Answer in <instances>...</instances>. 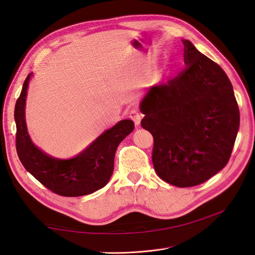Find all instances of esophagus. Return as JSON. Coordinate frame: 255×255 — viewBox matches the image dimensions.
I'll use <instances>...</instances> for the list:
<instances>
[{"label":"esophagus","mask_w":255,"mask_h":255,"mask_svg":"<svg viewBox=\"0 0 255 255\" xmlns=\"http://www.w3.org/2000/svg\"><path fill=\"white\" fill-rule=\"evenodd\" d=\"M129 117L132 118L135 122L136 126H139L140 125V121H141V115L138 113L137 109H133L132 111L129 112Z\"/></svg>","instance_id":"1"}]
</instances>
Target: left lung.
I'll return each instance as SVG.
<instances>
[{"label":"left lung","mask_w":255,"mask_h":255,"mask_svg":"<svg viewBox=\"0 0 255 255\" xmlns=\"http://www.w3.org/2000/svg\"><path fill=\"white\" fill-rule=\"evenodd\" d=\"M184 43L186 68L151 87L140 104L141 127L152 134V161L177 187L202 184L225 167L239 128L232 84L221 67Z\"/></svg>","instance_id":"obj_1"}]
</instances>
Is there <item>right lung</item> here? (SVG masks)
I'll return each instance as SVG.
<instances>
[{"label":"right lung","instance_id":"1","mask_svg":"<svg viewBox=\"0 0 255 255\" xmlns=\"http://www.w3.org/2000/svg\"><path fill=\"white\" fill-rule=\"evenodd\" d=\"M30 75L23 83L14 107L16 146L22 165L43 186L59 196L81 197L101 189L112 176L116 150L134 129V122L119 121L72 158L51 156L35 145L27 132L24 107Z\"/></svg>","mask_w":255,"mask_h":255}]
</instances>
